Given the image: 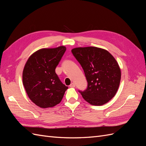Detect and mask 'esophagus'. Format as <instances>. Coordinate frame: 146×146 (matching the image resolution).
Instances as JSON below:
<instances>
[{"label": "esophagus", "mask_w": 146, "mask_h": 146, "mask_svg": "<svg viewBox=\"0 0 146 146\" xmlns=\"http://www.w3.org/2000/svg\"><path fill=\"white\" fill-rule=\"evenodd\" d=\"M69 86H70V88H74L75 86H76V84H75L74 83H72L71 84H70Z\"/></svg>", "instance_id": "34e87169"}]
</instances>
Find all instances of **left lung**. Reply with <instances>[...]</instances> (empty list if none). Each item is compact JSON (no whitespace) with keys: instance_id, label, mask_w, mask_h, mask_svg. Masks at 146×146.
I'll list each match as a JSON object with an SVG mask.
<instances>
[{"instance_id":"1","label":"left lung","mask_w":146,"mask_h":146,"mask_svg":"<svg viewBox=\"0 0 146 146\" xmlns=\"http://www.w3.org/2000/svg\"><path fill=\"white\" fill-rule=\"evenodd\" d=\"M88 82L87 89L79 91L88 103L96 106L107 103L116 94L121 72L116 59L107 50L96 47L72 49Z\"/></svg>"}]
</instances>
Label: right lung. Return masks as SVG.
I'll return each mask as SVG.
<instances>
[{
  "label": "right lung",
  "mask_w": 146,
  "mask_h": 146,
  "mask_svg": "<svg viewBox=\"0 0 146 146\" xmlns=\"http://www.w3.org/2000/svg\"><path fill=\"white\" fill-rule=\"evenodd\" d=\"M66 48H41L31 55L23 72V82L29 99L42 108L60 103L68 87L59 79L55 68Z\"/></svg>",
  "instance_id": "1"
}]
</instances>
